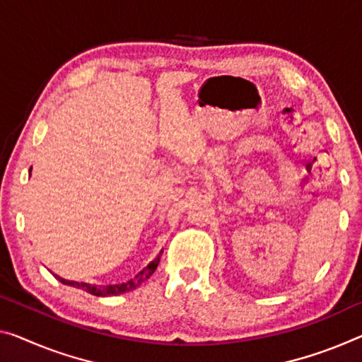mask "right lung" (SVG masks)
<instances>
[{"mask_svg":"<svg viewBox=\"0 0 362 362\" xmlns=\"http://www.w3.org/2000/svg\"><path fill=\"white\" fill-rule=\"evenodd\" d=\"M163 252V251H162ZM160 262V255L155 260H152L146 269H142L139 274L131 278L129 281L126 283H119V285H107V286H97V285H88V283H82V281H71V280H64V278H61L58 275H54V278H58V280L63 283V285H69V286H74V288H79V290H84L87 293L93 294V296H118V294H123L127 291H132L136 290V288L141 285L142 281H146L147 278L153 274L155 270H157Z\"/></svg>","mask_w":362,"mask_h":362,"instance_id":"1","label":"right lung"}]
</instances>
